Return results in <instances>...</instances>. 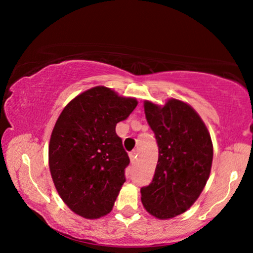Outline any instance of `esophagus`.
Here are the masks:
<instances>
[{"label": "esophagus", "mask_w": 253, "mask_h": 253, "mask_svg": "<svg viewBox=\"0 0 253 253\" xmlns=\"http://www.w3.org/2000/svg\"><path fill=\"white\" fill-rule=\"evenodd\" d=\"M137 154H138V152H137L136 149H135V151H132V152L129 153V158H130V162H131V163H135V162H136Z\"/></svg>", "instance_id": "obj_1"}]
</instances>
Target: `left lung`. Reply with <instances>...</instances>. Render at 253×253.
I'll return each instance as SVG.
<instances>
[{
    "mask_svg": "<svg viewBox=\"0 0 253 253\" xmlns=\"http://www.w3.org/2000/svg\"><path fill=\"white\" fill-rule=\"evenodd\" d=\"M148 125L156 137L158 161L154 178L142 187V203L151 215L168 220L187 211L211 173L213 145L200 115L182 100L165 105L144 101Z\"/></svg>",
    "mask_w": 253,
    "mask_h": 253,
    "instance_id": "1",
    "label": "left lung"
}]
</instances>
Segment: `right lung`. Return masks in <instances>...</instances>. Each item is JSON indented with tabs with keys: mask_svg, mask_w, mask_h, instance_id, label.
<instances>
[{
	"mask_svg": "<svg viewBox=\"0 0 253 253\" xmlns=\"http://www.w3.org/2000/svg\"><path fill=\"white\" fill-rule=\"evenodd\" d=\"M136 98L97 85L75 97L55 122L49 168L60 198L84 219L108 214L125 183L129 157L116 125L136 108Z\"/></svg>",
	"mask_w": 253,
	"mask_h": 253,
	"instance_id": "right-lung-1",
	"label": "right lung"
}]
</instances>
